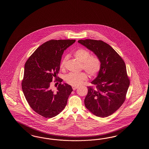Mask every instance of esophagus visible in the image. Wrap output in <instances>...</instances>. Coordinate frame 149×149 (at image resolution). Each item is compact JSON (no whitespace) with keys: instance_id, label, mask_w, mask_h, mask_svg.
Returning a JSON list of instances; mask_svg holds the SVG:
<instances>
[{"instance_id":"obj_1","label":"esophagus","mask_w":149,"mask_h":149,"mask_svg":"<svg viewBox=\"0 0 149 149\" xmlns=\"http://www.w3.org/2000/svg\"><path fill=\"white\" fill-rule=\"evenodd\" d=\"M72 88L73 89V91H74V90H76V89L78 88V87L77 86H72Z\"/></svg>"}]
</instances>
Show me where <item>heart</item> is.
Returning <instances> with one entry per match:
<instances>
[{"label":"heart","instance_id":"1","mask_svg":"<svg viewBox=\"0 0 149 149\" xmlns=\"http://www.w3.org/2000/svg\"><path fill=\"white\" fill-rule=\"evenodd\" d=\"M74 56L81 62L82 69L91 77L97 76L101 69V61L100 58L97 56L91 55V52L85 48H80L77 49L74 53ZM68 59L67 55L63 58L61 62V69H65ZM87 79L88 76L84 72L77 73L71 72L64 76L65 81L73 86L80 85Z\"/></svg>","mask_w":149,"mask_h":149}]
</instances>
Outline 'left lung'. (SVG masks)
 I'll list each match as a JSON object with an SVG mask.
<instances>
[{"label":"left lung","instance_id":"8db88e82","mask_svg":"<svg viewBox=\"0 0 149 149\" xmlns=\"http://www.w3.org/2000/svg\"><path fill=\"white\" fill-rule=\"evenodd\" d=\"M78 42L93 51L101 61L98 76L87 86L84 103L86 108L99 117H107L124 103L130 84L126 67L113 48L102 40H79Z\"/></svg>","mask_w":149,"mask_h":149}]
</instances>
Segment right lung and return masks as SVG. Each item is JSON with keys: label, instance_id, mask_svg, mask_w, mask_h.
<instances>
[{"label": "right lung", "instance_id": "add662e5", "mask_svg": "<svg viewBox=\"0 0 149 149\" xmlns=\"http://www.w3.org/2000/svg\"><path fill=\"white\" fill-rule=\"evenodd\" d=\"M75 40H50L41 45L25 62L22 89L33 111L46 118L54 117L63 110L73 91L71 86L57 77L65 49ZM60 82L57 92L51 91V82Z\"/></svg>", "mask_w": 149, "mask_h": 149}]
</instances>
